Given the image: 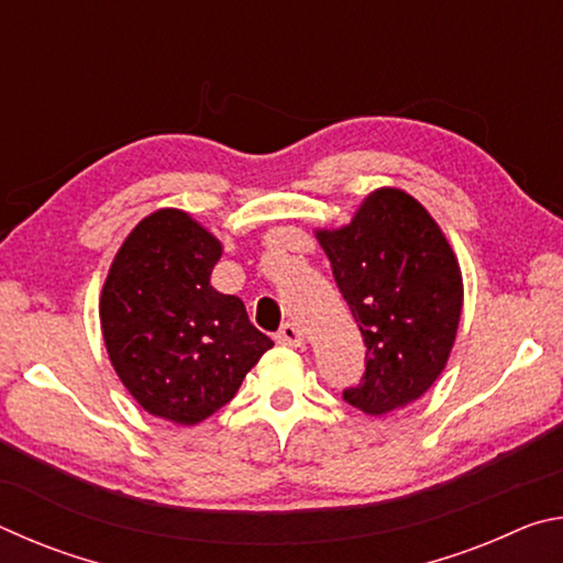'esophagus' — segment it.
<instances>
[{
  "mask_svg": "<svg viewBox=\"0 0 563 563\" xmlns=\"http://www.w3.org/2000/svg\"><path fill=\"white\" fill-rule=\"evenodd\" d=\"M275 340H278L285 347H300L305 342L302 330L295 325V322H285V325L278 330V335H275Z\"/></svg>",
  "mask_w": 563,
  "mask_h": 563,
  "instance_id": "obj_1",
  "label": "esophagus"
}]
</instances>
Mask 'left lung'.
<instances>
[{"label": "left lung", "mask_w": 563, "mask_h": 563, "mask_svg": "<svg viewBox=\"0 0 563 563\" xmlns=\"http://www.w3.org/2000/svg\"><path fill=\"white\" fill-rule=\"evenodd\" d=\"M318 241L367 347L342 399L367 415L415 402L442 375L462 318V271L440 225L405 190L377 188Z\"/></svg>", "instance_id": "1"}]
</instances>
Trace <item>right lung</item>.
I'll return each mask as SVG.
<instances>
[{
  "mask_svg": "<svg viewBox=\"0 0 563 563\" xmlns=\"http://www.w3.org/2000/svg\"><path fill=\"white\" fill-rule=\"evenodd\" d=\"M223 253L178 208L146 216L113 258L99 316L109 360L148 415L198 424L233 399L273 340L211 285Z\"/></svg>",
  "mask_w": 563,
  "mask_h": 563,
  "instance_id": "obj_1",
  "label": "right lung"
}]
</instances>
